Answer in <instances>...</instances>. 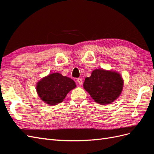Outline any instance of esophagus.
Masks as SVG:
<instances>
[{
    "label": "esophagus",
    "instance_id": "1",
    "mask_svg": "<svg viewBox=\"0 0 154 154\" xmlns=\"http://www.w3.org/2000/svg\"><path fill=\"white\" fill-rule=\"evenodd\" d=\"M77 82L79 83V85H82V83H83L82 79V78H78V79H77Z\"/></svg>",
    "mask_w": 154,
    "mask_h": 154
}]
</instances>
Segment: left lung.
<instances>
[{
  "label": "left lung",
  "mask_w": 154,
  "mask_h": 154,
  "mask_svg": "<svg viewBox=\"0 0 154 154\" xmlns=\"http://www.w3.org/2000/svg\"><path fill=\"white\" fill-rule=\"evenodd\" d=\"M123 80L116 72L96 69L91 76L85 78L83 87L96 103L110 104L120 95L123 89Z\"/></svg>",
  "instance_id": "8db88e82"
}]
</instances>
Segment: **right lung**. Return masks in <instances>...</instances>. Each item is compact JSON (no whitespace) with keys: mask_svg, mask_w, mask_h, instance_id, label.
Listing matches in <instances>:
<instances>
[{"mask_svg":"<svg viewBox=\"0 0 154 154\" xmlns=\"http://www.w3.org/2000/svg\"><path fill=\"white\" fill-rule=\"evenodd\" d=\"M76 86L72 79L56 72L44 78L37 83L36 91L45 103L57 105L62 102L67 93Z\"/></svg>","mask_w":154,"mask_h":154,"instance_id":"add662e5","label":"right lung"}]
</instances>
